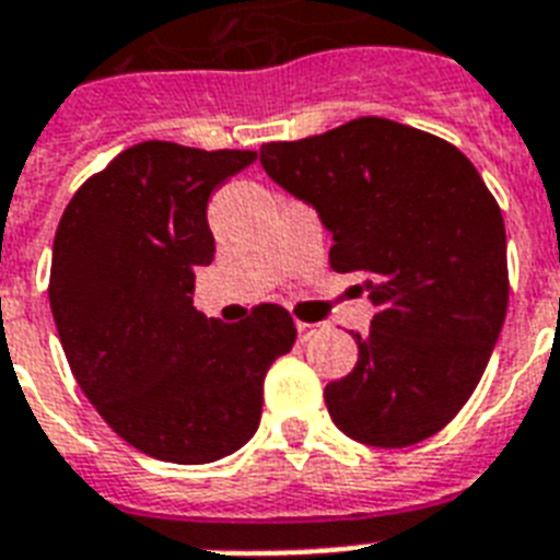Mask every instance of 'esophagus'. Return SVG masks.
I'll return each instance as SVG.
<instances>
[{
    "label": "esophagus",
    "mask_w": 560,
    "mask_h": 560,
    "mask_svg": "<svg viewBox=\"0 0 560 560\" xmlns=\"http://www.w3.org/2000/svg\"><path fill=\"white\" fill-rule=\"evenodd\" d=\"M316 331H319V325H314V323H296L299 340H311V337H314Z\"/></svg>",
    "instance_id": "esophagus-1"
}]
</instances>
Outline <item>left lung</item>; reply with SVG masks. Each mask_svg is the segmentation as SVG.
I'll use <instances>...</instances> for the list:
<instances>
[{
	"mask_svg": "<svg viewBox=\"0 0 560 560\" xmlns=\"http://www.w3.org/2000/svg\"><path fill=\"white\" fill-rule=\"evenodd\" d=\"M272 183L314 206L331 270L360 272L377 314L358 366L325 386L334 424L372 447L439 433L486 372L509 307L500 206L459 148L389 118L270 142Z\"/></svg>",
	"mask_w": 560,
	"mask_h": 560,
	"instance_id": "8db88e82",
	"label": "left lung"
}]
</instances>
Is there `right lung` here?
I'll return each instance as SVG.
<instances>
[{
  "label": "right lung",
  "instance_id": "1",
  "mask_svg": "<svg viewBox=\"0 0 560 560\" xmlns=\"http://www.w3.org/2000/svg\"><path fill=\"white\" fill-rule=\"evenodd\" d=\"M253 151L142 142L66 206L48 299L74 381L136 451L206 465L258 430L264 377L296 342L279 305L244 323L194 307V270L214 258L206 206Z\"/></svg>",
  "mask_w": 560,
  "mask_h": 560
}]
</instances>
